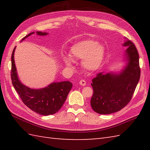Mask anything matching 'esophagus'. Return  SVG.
<instances>
[{"label":"esophagus","mask_w":150,"mask_h":150,"mask_svg":"<svg viewBox=\"0 0 150 150\" xmlns=\"http://www.w3.org/2000/svg\"><path fill=\"white\" fill-rule=\"evenodd\" d=\"M79 84H80L81 86H86V81L84 80H81V81H80V82H79Z\"/></svg>","instance_id":"1"}]
</instances>
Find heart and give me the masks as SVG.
<instances>
[{
  "mask_svg": "<svg viewBox=\"0 0 150 150\" xmlns=\"http://www.w3.org/2000/svg\"><path fill=\"white\" fill-rule=\"evenodd\" d=\"M74 59H83L82 65L88 71L98 69L103 64L105 57V49L102 44L93 40H84L75 44L71 48ZM64 60L67 66H71L73 60L70 56H65Z\"/></svg>",
  "mask_w": 150,
  "mask_h": 150,
  "instance_id": "obj_1",
  "label": "heart"
}]
</instances>
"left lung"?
Instances as JSON below:
<instances>
[{"instance_id": "1", "label": "left lung", "mask_w": 150, "mask_h": 150, "mask_svg": "<svg viewBox=\"0 0 150 150\" xmlns=\"http://www.w3.org/2000/svg\"><path fill=\"white\" fill-rule=\"evenodd\" d=\"M123 46L126 65L119 73H97L92 79L93 94L91 106L99 114H110L122 110L131 100L141 75L139 53L131 40L127 39Z\"/></svg>"}]
</instances>
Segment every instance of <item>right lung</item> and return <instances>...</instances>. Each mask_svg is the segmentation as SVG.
<instances>
[{"instance_id":"obj_1","label":"right lung","mask_w":150,"mask_h":150,"mask_svg":"<svg viewBox=\"0 0 150 150\" xmlns=\"http://www.w3.org/2000/svg\"><path fill=\"white\" fill-rule=\"evenodd\" d=\"M34 33L28 34L22 40ZM36 33L38 35L41 36L48 34L41 31H37ZM15 48L16 47H14L11 55V78L13 86L17 91L23 103L32 111L42 115H49L56 113L64 103L72 88V83L69 81L52 82L47 86L40 89H31L25 86L18 77L14 60Z\"/></svg>"}]
</instances>
